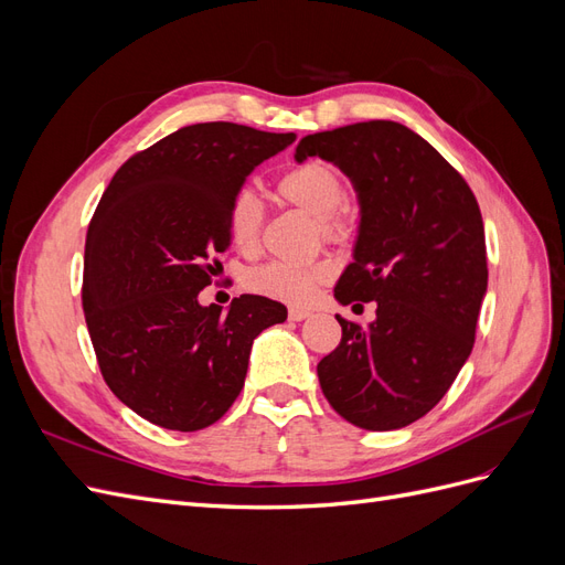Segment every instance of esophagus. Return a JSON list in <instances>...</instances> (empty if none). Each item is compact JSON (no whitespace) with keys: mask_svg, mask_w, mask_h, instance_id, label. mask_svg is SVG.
Wrapping results in <instances>:
<instances>
[{"mask_svg":"<svg viewBox=\"0 0 565 565\" xmlns=\"http://www.w3.org/2000/svg\"><path fill=\"white\" fill-rule=\"evenodd\" d=\"M309 316H311L309 309H297V306H295V309H289V320H295V322H301Z\"/></svg>","mask_w":565,"mask_h":565,"instance_id":"1","label":"esophagus"}]
</instances>
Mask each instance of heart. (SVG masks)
<instances>
[{"mask_svg": "<svg viewBox=\"0 0 565 565\" xmlns=\"http://www.w3.org/2000/svg\"><path fill=\"white\" fill-rule=\"evenodd\" d=\"M278 193L285 202L295 204L318 218V228L324 237H341L347 233V212L341 202L347 198V188L337 169L324 162H306L289 169L278 181ZM264 200L254 188H241L226 210V231L231 245L252 254L259 247L262 226H264ZM332 268L322 262L313 264H282L270 262L247 273V287L264 297L287 301V303H306L316 287L330 280Z\"/></svg>", "mask_w": 565, "mask_h": 565, "instance_id": "heart-1", "label": "heart"}]
</instances>
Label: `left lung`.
<instances>
[{
	"label": "left lung",
	"mask_w": 565,
	"mask_h": 565,
	"mask_svg": "<svg viewBox=\"0 0 565 565\" xmlns=\"http://www.w3.org/2000/svg\"><path fill=\"white\" fill-rule=\"evenodd\" d=\"M316 156L351 179L361 204L334 299L377 301L367 328L337 316L341 341L318 363L320 388L361 429H403L446 396L473 349L488 289L481 210L457 169L391 119L303 136L295 160Z\"/></svg>",
	"instance_id": "obj_1"
}]
</instances>
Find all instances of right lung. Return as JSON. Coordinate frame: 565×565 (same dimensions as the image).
<instances>
[{
	"label": "right lung",
	"mask_w": 565,
	"mask_h": 565,
	"mask_svg": "<svg viewBox=\"0 0 565 565\" xmlns=\"http://www.w3.org/2000/svg\"><path fill=\"white\" fill-rule=\"evenodd\" d=\"M295 139L233 122L183 127L129 158L100 198L84 245V318L106 384L150 424L200 431L224 417L254 339L287 318L259 295L226 313L198 295L231 247V198Z\"/></svg>",
	"instance_id": "1"
}]
</instances>
